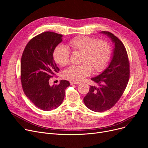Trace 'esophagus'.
<instances>
[{
  "label": "esophagus",
  "mask_w": 148,
  "mask_h": 148,
  "mask_svg": "<svg viewBox=\"0 0 148 148\" xmlns=\"http://www.w3.org/2000/svg\"><path fill=\"white\" fill-rule=\"evenodd\" d=\"M70 84H71V85H73V84H80L78 82H74V81H70Z\"/></svg>",
  "instance_id": "obj_1"
}]
</instances>
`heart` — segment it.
Segmentation results:
<instances>
[{"instance_id": "1", "label": "heart", "mask_w": 148, "mask_h": 148, "mask_svg": "<svg viewBox=\"0 0 148 148\" xmlns=\"http://www.w3.org/2000/svg\"><path fill=\"white\" fill-rule=\"evenodd\" d=\"M73 51L82 52L81 63L79 66H70L62 73L66 79L80 82L89 76L92 69L101 72L107 66L111 55V46L105 40H97L88 36H77L69 41ZM53 58L56 63L61 66L67 64L70 60V51L63 45L56 47L53 52Z\"/></svg>"}]
</instances>
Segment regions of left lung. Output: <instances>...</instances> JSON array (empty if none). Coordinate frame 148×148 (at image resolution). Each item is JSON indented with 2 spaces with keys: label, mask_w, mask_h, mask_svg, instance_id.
Returning <instances> with one entry per match:
<instances>
[{
  "label": "left lung",
  "mask_w": 148,
  "mask_h": 148,
  "mask_svg": "<svg viewBox=\"0 0 148 148\" xmlns=\"http://www.w3.org/2000/svg\"><path fill=\"white\" fill-rule=\"evenodd\" d=\"M115 44L114 54L108 67L99 75L91 79L99 87L90 86L84 102L91 111L103 112L111 108L122 96L130 78L128 56L122 42L113 34L102 31Z\"/></svg>",
  "instance_id": "left-lung-1"
}]
</instances>
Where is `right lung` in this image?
Wrapping results in <instances>:
<instances>
[{
    "instance_id": "add662e5",
    "label": "right lung",
    "mask_w": 148,
    "mask_h": 148,
    "mask_svg": "<svg viewBox=\"0 0 148 148\" xmlns=\"http://www.w3.org/2000/svg\"><path fill=\"white\" fill-rule=\"evenodd\" d=\"M62 35L44 32L32 38L22 55L20 79L25 95L43 111L57 108L62 103L65 90L70 86L66 80L50 86L49 79L60 71L53 58L55 48L62 41Z\"/></svg>"
}]
</instances>
